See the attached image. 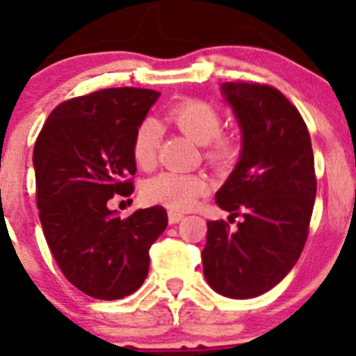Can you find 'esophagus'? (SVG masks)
<instances>
[{"mask_svg": "<svg viewBox=\"0 0 356 356\" xmlns=\"http://www.w3.org/2000/svg\"><path fill=\"white\" fill-rule=\"evenodd\" d=\"M182 218H184L182 212L169 211V224H177L179 220H182Z\"/></svg>", "mask_w": 356, "mask_h": 356, "instance_id": "1", "label": "esophagus"}]
</instances>
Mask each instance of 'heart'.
I'll list each match as a JSON object with an SVG mask.
<instances>
[{
    "label": "heart",
    "mask_w": 356,
    "mask_h": 356,
    "mask_svg": "<svg viewBox=\"0 0 356 356\" xmlns=\"http://www.w3.org/2000/svg\"><path fill=\"white\" fill-rule=\"evenodd\" d=\"M167 118L192 140L204 145V155L212 164L226 165L238 154L231 137L220 134L222 118L219 110L207 102L187 99L172 105ZM161 129L154 118L138 122L132 136V157L137 167L150 169L157 159ZM207 179L199 174L161 172L142 186L145 202L169 207L172 211H187L207 192Z\"/></svg>",
    "instance_id": "heart-1"
}]
</instances>
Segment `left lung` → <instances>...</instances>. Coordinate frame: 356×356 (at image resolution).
<instances>
[{"instance_id": "8db88e82", "label": "left lung", "mask_w": 356, "mask_h": 356, "mask_svg": "<svg viewBox=\"0 0 356 356\" xmlns=\"http://www.w3.org/2000/svg\"><path fill=\"white\" fill-rule=\"evenodd\" d=\"M234 110L243 150L238 165L216 194L238 229L207 222L202 249L206 281L214 291L248 300L269 291L300 259L316 197L308 127L280 90L249 81L222 83Z\"/></svg>"}]
</instances>
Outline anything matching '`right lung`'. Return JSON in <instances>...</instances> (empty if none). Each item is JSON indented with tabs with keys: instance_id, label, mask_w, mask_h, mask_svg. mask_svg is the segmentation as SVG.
I'll list each match as a JSON object with an SVG mask.
<instances>
[{
	"instance_id": "right-lung-1",
	"label": "right lung",
	"mask_w": 356,
	"mask_h": 356,
	"mask_svg": "<svg viewBox=\"0 0 356 356\" xmlns=\"http://www.w3.org/2000/svg\"><path fill=\"white\" fill-rule=\"evenodd\" d=\"M161 93L104 88L60 104L35 142L36 206L65 277L97 300L140 288L149 249L167 227L162 206L117 218L107 202L134 192L132 136Z\"/></svg>"
}]
</instances>
